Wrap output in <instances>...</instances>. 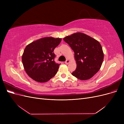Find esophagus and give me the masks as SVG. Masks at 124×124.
<instances>
[{"label": "esophagus", "mask_w": 124, "mask_h": 124, "mask_svg": "<svg viewBox=\"0 0 124 124\" xmlns=\"http://www.w3.org/2000/svg\"><path fill=\"white\" fill-rule=\"evenodd\" d=\"M70 62V61H69V59H67L66 60V62H65V63H66V64H68V63Z\"/></svg>", "instance_id": "obj_1"}]
</instances>
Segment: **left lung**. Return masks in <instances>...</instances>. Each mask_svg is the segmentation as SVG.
<instances>
[{"instance_id": "8db88e82", "label": "left lung", "mask_w": 124, "mask_h": 124, "mask_svg": "<svg viewBox=\"0 0 124 124\" xmlns=\"http://www.w3.org/2000/svg\"><path fill=\"white\" fill-rule=\"evenodd\" d=\"M74 52L77 68L72 76L81 80L92 78L100 70L104 54L100 43L85 33L76 32L63 39Z\"/></svg>"}]
</instances>
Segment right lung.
<instances>
[{
    "label": "right lung",
    "mask_w": 124,
    "mask_h": 124,
    "mask_svg": "<svg viewBox=\"0 0 124 124\" xmlns=\"http://www.w3.org/2000/svg\"><path fill=\"white\" fill-rule=\"evenodd\" d=\"M61 38L48 37L28 44L22 55V62L26 72L32 79L40 83L49 81L54 77L60 64L54 60V50Z\"/></svg>",
    "instance_id": "add662e5"
}]
</instances>
